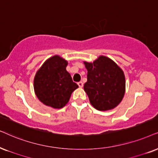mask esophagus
<instances>
[{"mask_svg": "<svg viewBox=\"0 0 158 158\" xmlns=\"http://www.w3.org/2000/svg\"><path fill=\"white\" fill-rule=\"evenodd\" d=\"M78 85H79V87H83V82H82V81H79V82H78Z\"/></svg>", "mask_w": 158, "mask_h": 158, "instance_id": "esophagus-1", "label": "esophagus"}]
</instances>
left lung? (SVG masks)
Wrapping results in <instances>:
<instances>
[{
	"instance_id": "8db88e82",
	"label": "left lung",
	"mask_w": 158,
	"mask_h": 158,
	"mask_svg": "<svg viewBox=\"0 0 158 158\" xmlns=\"http://www.w3.org/2000/svg\"><path fill=\"white\" fill-rule=\"evenodd\" d=\"M84 63L87 70L84 89L93 106L99 111L117 106L125 92V79L122 69L105 56H100L93 63Z\"/></svg>"
}]
</instances>
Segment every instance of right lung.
Masks as SVG:
<instances>
[{
    "instance_id": "obj_1",
    "label": "right lung",
    "mask_w": 158,
    "mask_h": 158,
    "mask_svg": "<svg viewBox=\"0 0 158 158\" xmlns=\"http://www.w3.org/2000/svg\"><path fill=\"white\" fill-rule=\"evenodd\" d=\"M68 62L55 55L48 59L37 71L34 90L41 102L54 109L63 108L69 102L72 92L78 88L65 69Z\"/></svg>"
}]
</instances>
